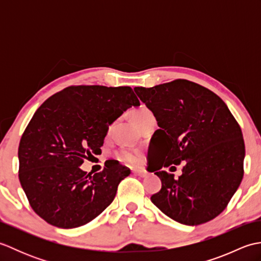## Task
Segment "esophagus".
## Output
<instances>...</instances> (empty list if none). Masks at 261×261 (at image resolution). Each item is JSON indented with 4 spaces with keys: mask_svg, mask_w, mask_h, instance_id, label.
<instances>
[{
    "mask_svg": "<svg viewBox=\"0 0 261 261\" xmlns=\"http://www.w3.org/2000/svg\"><path fill=\"white\" fill-rule=\"evenodd\" d=\"M132 173H134L137 176H139V177H146L147 176L146 171L145 170H141V169H135L134 171H132Z\"/></svg>",
    "mask_w": 261,
    "mask_h": 261,
    "instance_id": "esophagus-1",
    "label": "esophagus"
}]
</instances>
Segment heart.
Returning <instances> with one entry per match:
<instances>
[{
	"label": "heart",
	"instance_id": "obj_1",
	"mask_svg": "<svg viewBox=\"0 0 261 261\" xmlns=\"http://www.w3.org/2000/svg\"><path fill=\"white\" fill-rule=\"evenodd\" d=\"M132 116H134L136 123L138 125H140L143 121H146L148 118H150V116H153V114H152L150 110H148L146 108H142V109L135 111L134 114H132ZM119 157L122 160H123V162H125L127 164H131V165L137 164L138 160H139L138 154L135 153L134 151H131V150H122L119 153Z\"/></svg>",
	"mask_w": 261,
	"mask_h": 261
}]
</instances>
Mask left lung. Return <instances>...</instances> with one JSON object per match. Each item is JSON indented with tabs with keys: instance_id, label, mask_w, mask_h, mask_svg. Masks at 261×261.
<instances>
[{
	"instance_id": "left-lung-1",
	"label": "left lung",
	"mask_w": 261,
	"mask_h": 261,
	"mask_svg": "<svg viewBox=\"0 0 261 261\" xmlns=\"http://www.w3.org/2000/svg\"><path fill=\"white\" fill-rule=\"evenodd\" d=\"M135 92L159 126L148 156L162 190L151 202L181 224L213 220L226 207L243 177L246 150L238 122L216 94L190 81L135 87ZM180 161L186 165L178 179L160 171Z\"/></svg>"
}]
</instances>
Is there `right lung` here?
Returning <instances> with one entry per match:
<instances>
[{"label": "right lung", "mask_w": 261, "mask_h": 261, "mask_svg": "<svg viewBox=\"0 0 261 261\" xmlns=\"http://www.w3.org/2000/svg\"><path fill=\"white\" fill-rule=\"evenodd\" d=\"M140 102L129 86H70L43 102L19 146V179L33 211L62 229L84 225L113 202L130 169L108 160L101 173L80 166L101 151L109 125Z\"/></svg>", "instance_id": "right-lung-1"}]
</instances>
